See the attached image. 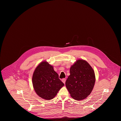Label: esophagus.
Returning a JSON list of instances; mask_svg holds the SVG:
<instances>
[{
  "label": "esophagus",
  "instance_id": "34e87169",
  "mask_svg": "<svg viewBox=\"0 0 121 121\" xmlns=\"http://www.w3.org/2000/svg\"><path fill=\"white\" fill-rule=\"evenodd\" d=\"M62 81L64 84L65 83V82H66V79L65 78H63Z\"/></svg>",
  "mask_w": 121,
  "mask_h": 121
}]
</instances>
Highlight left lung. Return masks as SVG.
I'll return each mask as SVG.
<instances>
[{"mask_svg":"<svg viewBox=\"0 0 121 121\" xmlns=\"http://www.w3.org/2000/svg\"><path fill=\"white\" fill-rule=\"evenodd\" d=\"M66 86L71 97L76 100H83L92 92L96 78L95 73L86 61L78 59L71 66Z\"/></svg>","mask_w":121,"mask_h":121,"instance_id":"left-lung-1","label":"left lung"}]
</instances>
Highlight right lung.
Wrapping results in <instances>:
<instances>
[{"mask_svg": "<svg viewBox=\"0 0 121 121\" xmlns=\"http://www.w3.org/2000/svg\"><path fill=\"white\" fill-rule=\"evenodd\" d=\"M32 83L36 94L47 100L54 98L64 85L59 79L53 67L46 61L41 62L35 69Z\"/></svg>", "mask_w": 121, "mask_h": 121, "instance_id": "obj_1", "label": "right lung"}]
</instances>
